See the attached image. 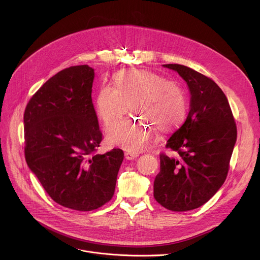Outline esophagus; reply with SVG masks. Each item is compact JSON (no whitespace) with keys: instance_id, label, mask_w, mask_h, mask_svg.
Listing matches in <instances>:
<instances>
[{"instance_id":"1","label":"esophagus","mask_w":260,"mask_h":260,"mask_svg":"<svg viewBox=\"0 0 260 260\" xmlns=\"http://www.w3.org/2000/svg\"><path fill=\"white\" fill-rule=\"evenodd\" d=\"M124 155H125V158H126V159L133 160V159H135V158H137V157L139 156V153L133 152V151H126V152L124 153Z\"/></svg>"}]
</instances>
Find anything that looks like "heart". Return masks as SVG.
<instances>
[{
    "label": "heart",
    "mask_w": 260,
    "mask_h": 260,
    "mask_svg": "<svg viewBox=\"0 0 260 260\" xmlns=\"http://www.w3.org/2000/svg\"><path fill=\"white\" fill-rule=\"evenodd\" d=\"M114 86L103 84L95 98V110L105 125L121 118L131 108L141 115L138 121L124 119L111 125L107 142L128 151H141L156 137V126L169 131L179 125L187 113L182 85L149 70H126L115 74Z\"/></svg>",
    "instance_id": "obj_1"
}]
</instances>
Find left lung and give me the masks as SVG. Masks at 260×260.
<instances>
[{"label": "left lung", "mask_w": 260, "mask_h": 260, "mask_svg": "<svg viewBox=\"0 0 260 260\" xmlns=\"http://www.w3.org/2000/svg\"><path fill=\"white\" fill-rule=\"evenodd\" d=\"M186 81L190 111L166 147L176 157L160 153L154 199L168 210L184 212L206 204L224 183L237 141V125L228 98L203 74L178 63L164 64Z\"/></svg>", "instance_id": "left-lung-1"}]
</instances>
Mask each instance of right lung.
I'll list each match as a JSON object with an SVG mask.
<instances>
[{
    "instance_id": "add662e5",
    "label": "right lung",
    "mask_w": 260,
    "mask_h": 260,
    "mask_svg": "<svg viewBox=\"0 0 260 260\" xmlns=\"http://www.w3.org/2000/svg\"><path fill=\"white\" fill-rule=\"evenodd\" d=\"M94 71L61 70L28 101L23 115L24 156L58 205L92 211L112 199L123 151H95L103 139L92 104Z\"/></svg>"
}]
</instances>
